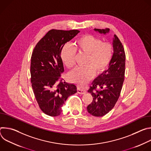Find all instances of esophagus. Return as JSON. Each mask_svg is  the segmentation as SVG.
I'll return each mask as SVG.
<instances>
[{"label": "esophagus", "mask_w": 151, "mask_h": 151, "mask_svg": "<svg viewBox=\"0 0 151 151\" xmlns=\"http://www.w3.org/2000/svg\"><path fill=\"white\" fill-rule=\"evenodd\" d=\"M77 91H78V93L79 94H85L86 93H87V91H86L85 90L83 89L81 87H78V89H77Z\"/></svg>", "instance_id": "obj_1"}]
</instances>
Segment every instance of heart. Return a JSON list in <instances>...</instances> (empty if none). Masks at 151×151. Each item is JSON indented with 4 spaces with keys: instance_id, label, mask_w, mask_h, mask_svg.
Masks as SVG:
<instances>
[{
    "instance_id": "b5f03b06",
    "label": "heart",
    "mask_w": 151,
    "mask_h": 151,
    "mask_svg": "<svg viewBox=\"0 0 151 151\" xmlns=\"http://www.w3.org/2000/svg\"><path fill=\"white\" fill-rule=\"evenodd\" d=\"M74 48L65 45L61 52V59L68 69L75 64V50L87 54L85 66L78 67L70 74L69 78L79 86H84L93 78L94 73L100 74L108 66L112 57L113 48L109 42L102 40L92 35H85L78 39Z\"/></svg>"
}]
</instances>
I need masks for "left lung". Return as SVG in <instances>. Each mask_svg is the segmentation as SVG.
Segmentation results:
<instances>
[{
	"label": "left lung",
	"mask_w": 151,
	"mask_h": 151,
	"mask_svg": "<svg viewBox=\"0 0 151 151\" xmlns=\"http://www.w3.org/2000/svg\"><path fill=\"white\" fill-rule=\"evenodd\" d=\"M94 31L106 35L109 29H97ZM114 53L108 69L97 76L92 82L88 93L93 100L87 106V111L94 116H103L115 106L122 90L125 75V54L121 41L114 35Z\"/></svg>",
	"instance_id": "left-lung-1"
}]
</instances>
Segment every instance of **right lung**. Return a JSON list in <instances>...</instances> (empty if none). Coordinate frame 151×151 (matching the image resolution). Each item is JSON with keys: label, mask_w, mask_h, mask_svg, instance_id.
Masks as SVG:
<instances>
[{"label": "right lung", "mask_w": 151, "mask_h": 151, "mask_svg": "<svg viewBox=\"0 0 151 151\" xmlns=\"http://www.w3.org/2000/svg\"><path fill=\"white\" fill-rule=\"evenodd\" d=\"M79 33L78 30H51L36 44L31 57L33 91L44 114L57 116L67 99L77 92L76 86L60 78L64 72L61 52L66 43Z\"/></svg>", "instance_id": "obj_1"}]
</instances>
